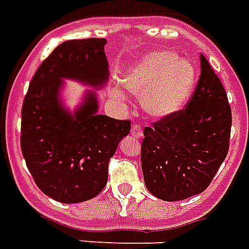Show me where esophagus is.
Instances as JSON below:
<instances>
[{
	"instance_id": "34e87169",
	"label": "esophagus",
	"mask_w": 249,
	"mask_h": 249,
	"mask_svg": "<svg viewBox=\"0 0 249 249\" xmlns=\"http://www.w3.org/2000/svg\"><path fill=\"white\" fill-rule=\"evenodd\" d=\"M130 133H132L133 137H136V138H141L142 136H143V132H142V129L140 125H133Z\"/></svg>"
}]
</instances>
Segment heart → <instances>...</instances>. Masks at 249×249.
Instances as JSON below:
<instances>
[{
    "instance_id": "b5f03b06",
    "label": "heart",
    "mask_w": 249,
    "mask_h": 249,
    "mask_svg": "<svg viewBox=\"0 0 249 249\" xmlns=\"http://www.w3.org/2000/svg\"><path fill=\"white\" fill-rule=\"evenodd\" d=\"M195 82V65L170 51H154L142 56L121 78L125 89L140 96L146 115L155 119L172 116L183 109ZM111 95L124 99V92L117 89H112Z\"/></svg>"
}]
</instances>
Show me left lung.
I'll use <instances>...</instances> for the list:
<instances>
[{"label": "left lung", "instance_id": "1", "mask_svg": "<svg viewBox=\"0 0 249 249\" xmlns=\"http://www.w3.org/2000/svg\"><path fill=\"white\" fill-rule=\"evenodd\" d=\"M200 68L187 107L143 129V180L147 191L163 201L204 192L229 151L232 120L227 94L202 54Z\"/></svg>", "mask_w": 249, "mask_h": 249}]
</instances>
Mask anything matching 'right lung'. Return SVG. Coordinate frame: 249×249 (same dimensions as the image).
Here are the masks:
<instances>
[{"instance_id": "obj_1", "label": "right lung", "mask_w": 249, "mask_h": 249, "mask_svg": "<svg viewBox=\"0 0 249 249\" xmlns=\"http://www.w3.org/2000/svg\"><path fill=\"white\" fill-rule=\"evenodd\" d=\"M106 39L68 40L60 44L32 77L22 107L20 147L41 192L62 204L98 196L108 179V163L130 121L99 115L95 91H87L77 109L62 104L64 79L99 90L107 83Z\"/></svg>"}]
</instances>
